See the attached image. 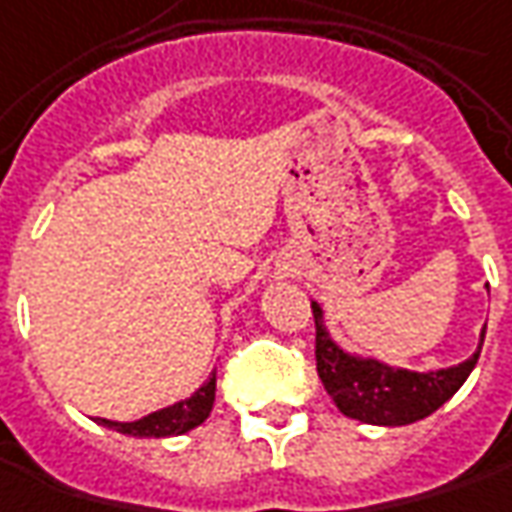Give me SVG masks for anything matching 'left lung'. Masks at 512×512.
I'll use <instances>...</instances> for the list:
<instances>
[{
	"mask_svg": "<svg viewBox=\"0 0 512 512\" xmlns=\"http://www.w3.org/2000/svg\"><path fill=\"white\" fill-rule=\"evenodd\" d=\"M311 311H314L317 374L326 385L328 397L334 399V405L345 416L368 422V425H411L416 419L431 416L462 388L485 343V331H482V343L476 348V354L442 371H428V374L399 371L377 360H360L340 351L331 343L323 326L320 306L311 303Z\"/></svg>",
	"mask_w": 512,
	"mask_h": 512,
	"instance_id": "obj_1",
	"label": "left lung"
}]
</instances>
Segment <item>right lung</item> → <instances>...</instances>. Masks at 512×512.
Wrapping results in <instances>:
<instances>
[{"instance_id":"obj_1","label":"right lung","mask_w":512,"mask_h":512,"mask_svg":"<svg viewBox=\"0 0 512 512\" xmlns=\"http://www.w3.org/2000/svg\"><path fill=\"white\" fill-rule=\"evenodd\" d=\"M212 405H215V374L206 379L192 397L181 399V402L169 405L164 411H155V414L144 416V419H135V422H110V419H98V425L113 428V431L118 433L141 436V439H144V436L164 439V436H178V433L198 428L203 419L212 414Z\"/></svg>"}]
</instances>
